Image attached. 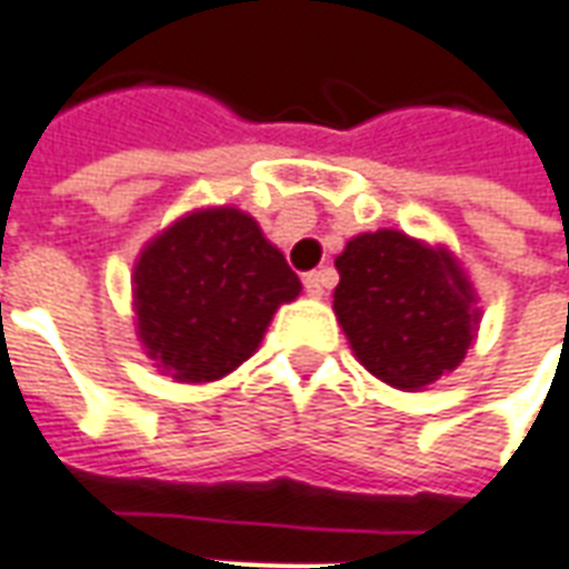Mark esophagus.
<instances>
[{"label":"esophagus","instance_id":"34e87169","mask_svg":"<svg viewBox=\"0 0 569 569\" xmlns=\"http://www.w3.org/2000/svg\"><path fill=\"white\" fill-rule=\"evenodd\" d=\"M329 271H310L305 273V289H308L310 298H322L326 296V289H329Z\"/></svg>","mask_w":569,"mask_h":569}]
</instances>
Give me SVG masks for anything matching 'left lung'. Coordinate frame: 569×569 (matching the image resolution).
<instances>
[{
    "mask_svg": "<svg viewBox=\"0 0 569 569\" xmlns=\"http://www.w3.org/2000/svg\"><path fill=\"white\" fill-rule=\"evenodd\" d=\"M335 268V317L378 381L418 393L476 345L478 296L448 247L381 228L350 237Z\"/></svg>",
    "mask_w": 569,
    "mask_h": 569,
    "instance_id": "obj_1",
    "label": "left lung"
}]
</instances>
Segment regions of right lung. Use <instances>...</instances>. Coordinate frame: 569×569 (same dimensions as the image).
<instances>
[{
    "instance_id": "obj_1",
    "label": "right lung",
    "mask_w": 569,
    "mask_h": 569,
    "mask_svg": "<svg viewBox=\"0 0 569 569\" xmlns=\"http://www.w3.org/2000/svg\"><path fill=\"white\" fill-rule=\"evenodd\" d=\"M301 280L259 222L237 207L179 216L133 264V326L154 369L210 383L243 366Z\"/></svg>"
}]
</instances>
